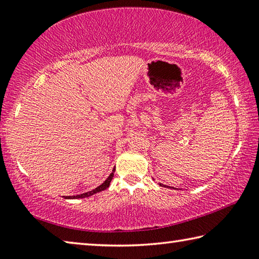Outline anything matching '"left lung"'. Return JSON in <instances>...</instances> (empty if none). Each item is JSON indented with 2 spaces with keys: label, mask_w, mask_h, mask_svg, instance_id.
I'll list each match as a JSON object with an SVG mask.
<instances>
[{
  "label": "left lung",
  "mask_w": 259,
  "mask_h": 259,
  "mask_svg": "<svg viewBox=\"0 0 259 259\" xmlns=\"http://www.w3.org/2000/svg\"><path fill=\"white\" fill-rule=\"evenodd\" d=\"M160 185H161V186H163V185H162V184H160ZM164 187H165V185H164Z\"/></svg>",
  "instance_id": "left-lung-1"
}]
</instances>
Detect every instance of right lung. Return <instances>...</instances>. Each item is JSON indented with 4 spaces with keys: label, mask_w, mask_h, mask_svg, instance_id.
Here are the masks:
<instances>
[{
    "label": "right lung",
    "mask_w": 259,
    "mask_h": 259,
    "mask_svg": "<svg viewBox=\"0 0 259 259\" xmlns=\"http://www.w3.org/2000/svg\"><path fill=\"white\" fill-rule=\"evenodd\" d=\"M114 171H115V168L113 169L112 174L109 175L106 181H105V182L102 184V185H99L97 188H95V190L90 191V192H87V193H83V194H80V195L66 196V198H65V199H83V198H88V196L94 195V194H96V193H98V192H102V191H104V190H106V188L109 187V184H111V182H112L113 176H114Z\"/></svg>",
    "instance_id": "1"
}]
</instances>
